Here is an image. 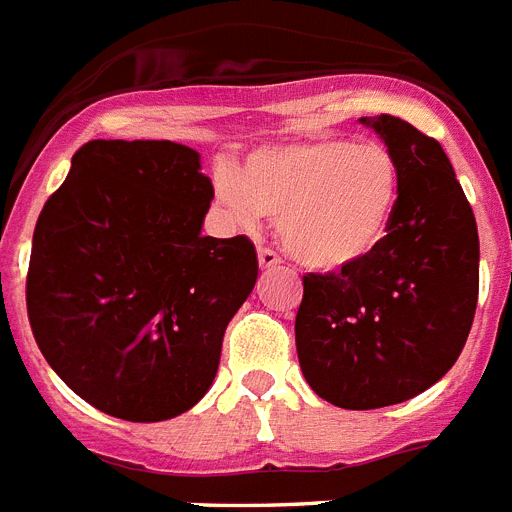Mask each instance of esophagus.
Masks as SVG:
<instances>
[{
	"mask_svg": "<svg viewBox=\"0 0 512 512\" xmlns=\"http://www.w3.org/2000/svg\"><path fill=\"white\" fill-rule=\"evenodd\" d=\"M280 264V256L272 251V248H259V266L261 269H274Z\"/></svg>",
	"mask_w": 512,
	"mask_h": 512,
	"instance_id": "1",
	"label": "esophagus"
}]
</instances>
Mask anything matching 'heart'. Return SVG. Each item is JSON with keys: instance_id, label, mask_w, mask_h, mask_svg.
Wrapping results in <instances>:
<instances>
[{"instance_id": "heart-1", "label": "heart", "mask_w": 512, "mask_h": 512, "mask_svg": "<svg viewBox=\"0 0 512 512\" xmlns=\"http://www.w3.org/2000/svg\"><path fill=\"white\" fill-rule=\"evenodd\" d=\"M214 196L238 225L274 217L282 248L298 264L335 272L384 243L398 211L400 167L382 143H266L238 172H217Z\"/></svg>"}]
</instances>
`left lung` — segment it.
Segmentation results:
<instances>
[{"mask_svg":"<svg viewBox=\"0 0 512 512\" xmlns=\"http://www.w3.org/2000/svg\"><path fill=\"white\" fill-rule=\"evenodd\" d=\"M358 122L398 159V211L371 256L303 277L295 345L319 398L371 411L416 398L458 361L479 298V232L434 138L392 114Z\"/></svg>","mask_w":512,"mask_h":512,"instance_id":"obj_1","label":"left lung"}]
</instances>
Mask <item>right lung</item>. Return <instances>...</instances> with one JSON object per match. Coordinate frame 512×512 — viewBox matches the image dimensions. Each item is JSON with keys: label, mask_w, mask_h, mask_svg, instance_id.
Masks as SVG:
<instances>
[{"label": "right lung", "mask_w": 512, "mask_h": 512, "mask_svg": "<svg viewBox=\"0 0 512 512\" xmlns=\"http://www.w3.org/2000/svg\"><path fill=\"white\" fill-rule=\"evenodd\" d=\"M214 188L175 141H88L36 222L28 319L46 363L114 418L190 411L259 261L246 235H201Z\"/></svg>", "instance_id": "obj_1"}]
</instances>
